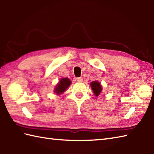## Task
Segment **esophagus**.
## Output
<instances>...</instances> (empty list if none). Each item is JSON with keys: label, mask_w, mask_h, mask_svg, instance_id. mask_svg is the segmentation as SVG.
Returning <instances> with one entry per match:
<instances>
[{"label": "esophagus", "mask_w": 154, "mask_h": 154, "mask_svg": "<svg viewBox=\"0 0 154 154\" xmlns=\"http://www.w3.org/2000/svg\"><path fill=\"white\" fill-rule=\"evenodd\" d=\"M77 81H78V82H82L83 81V78L82 77H77L76 79Z\"/></svg>", "instance_id": "34e87169"}]
</instances>
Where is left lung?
<instances>
[{
	"instance_id": "left-lung-1",
	"label": "left lung",
	"mask_w": 154,
	"mask_h": 154,
	"mask_svg": "<svg viewBox=\"0 0 154 154\" xmlns=\"http://www.w3.org/2000/svg\"><path fill=\"white\" fill-rule=\"evenodd\" d=\"M90 85L92 88L93 93L95 96H99L102 91V87L99 82L98 81H93L90 83Z\"/></svg>"
}]
</instances>
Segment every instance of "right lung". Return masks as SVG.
Masks as SVG:
<instances>
[{"label": "right lung", "mask_w": 154, "mask_h": 154, "mask_svg": "<svg viewBox=\"0 0 154 154\" xmlns=\"http://www.w3.org/2000/svg\"><path fill=\"white\" fill-rule=\"evenodd\" d=\"M71 82L69 79L68 78H61L60 82L58 83L56 86L55 87V93L57 94H60L63 93L69 87Z\"/></svg>", "instance_id": "obj_1"}]
</instances>
